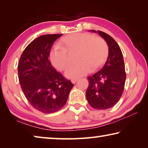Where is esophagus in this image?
Masks as SVG:
<instances>
[{
    "label": "esophagus",
    "mask_w": 148,
    "mask_h": 148,
    "mask_svg": "<svg viewBox=\"0 0 148 148\" xmlns=\"http://www.w3.org/2000/svg\"><path fill=\"white\" fill-rule=\"evenodd\" d=\"M72 84H75V83H76V82H77V79H72Z\"/></svg>",
    "instance_id": "34e87169"
}]
</instances>
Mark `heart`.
Returning <instances> with one entry per match:
<instances>
[{"mask_svg": "<svg viewBox=\"0 0 148 148\" xmlns=\"http://www.w3.org/2000/svg\"><path fill=\"white\" fill-rule=\"evenodd\" d=\"M49 52L52 64L59 71H64L69 64L68 53L76 52L75 61L64 75L69 79H77L87 74L90 70L95 71L101 67L107 58L108 46L101 37L94 36L87 32H75L61 39Z\"/></svg>", "mask_w": 148, "mask_h": 148, "instance_id": "obj_1", "label": "heart"}]
</instances>
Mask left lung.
Here are the masks:
<instances>
[{
    "label": "left lung",
    "mask_w": 148,
    "mask_h": 148,
    "mask_svg": "<svg viewBox=\"0 0 148 148\" xmlns=\"http://www.w3.org/2000/svg\"><path fill=\"white\" fill-rule=\"evenodd\" d=\"M91 31L97 32L95 30ZM108 46V57L101 71L88 77L86 99L97 110L113 107L121 98L124 90L126 73L121 50L115 40L105 32L98 31Z\"/></svg>",
    "instance_id": "left-lung-1"
}]
</instances>
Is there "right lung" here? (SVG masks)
<instances>
[{
	"label": "right lung",
	"mask_w": 148,
	"mask_h": 148,
	"mask_svg": "<svg viewBox=\"0 0 148 148\" xmlns=\"http://www.w3.org/2000/svg\"><path fill=\"white\" fill-rule=\"evenodd\" d=\"M62 34H45L30 43L20 57L18 76L22 91L31 106L44 114L59 111L74 84L57 72L49 60L55 41Z\"/></svg>",
	"instance_id": "add662e5"
}]
</instances>
